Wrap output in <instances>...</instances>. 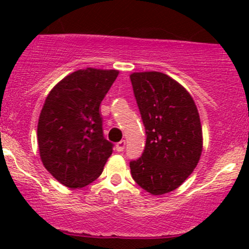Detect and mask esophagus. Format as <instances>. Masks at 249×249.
<instances>
[{
	"label": "esophagus",
	"instance_id": "obj_1",
	"mask_svg": "<svg viewBox=\"0 0 249 249\" xmlns=\"http://www.w3.org/2000/svg\"><path fill=\"white\" fill-rule=\"evenodd\" d=\"M125 145H126V142H125V141H121L119 142H117L116 150L118 151V152H122V151H124Z\"/></svg>",
	"mask_w": 249,
	"mask_h": 249
}]
</instances>
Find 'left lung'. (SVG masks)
<instances>
[{
  "label": "left lung",
  "mask_w": 249,
  "mask_h": 249,
  "mask_svg": "<svg viewBox=\"0 0 249 249\" xmlns=\"http://www.w3.org/2000/svg\"><path fill=\"white\" fill-rule=\"evenodd\" d=\"M146 132L141 158L130 161L132 178L148 193L178 188L198 164L202 131L198 108L184 87L157 71L130 76Z\"/></svg>",
  "instance_id": "1"
}]
</instances>
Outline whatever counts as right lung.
<instances>
[{
  "label": "right lung",
  "mask_w": 249,
  "mask_h": 249,
  "mask_svg": "<svg viewBox=\"0 0 249 249\" xmlns=\"http://www.w3.org/2000/svg\"><path fill=\"white\" fill-rule=\"evenodd\" d=\"M118 73L77 70L45 99L37 126L39 156L51 176L67 187L81 188L96 180L112 154L99 107Z\"/></svg>",
  "instance_id": "1"
}]
</instances>
